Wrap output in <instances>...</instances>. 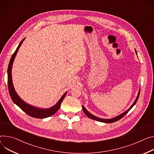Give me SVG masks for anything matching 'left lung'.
Here are the masks:
<instances>
[{"label":"left lung","mask_w":154,"mask_h":154,"mask_svg":"<svg viewBox=\"0 0 154 154\" xmlns=\"http://www.w3.org/2000/svg\"><path fill=\"white\" fill-rule=\"evenodd\" d=\"M135 52H136V54H137V51H136V49H135ZM139 93H140V89L139 90L138 94H137V97H136V100H134V103H133V104L131 106V107H130L128 110L125 111L124 112H123L122 114H120V115H119V116H116V117H114V118L108 119H101V118H99V117H97L93 116V114H91V113H90L85 108L84 106H82V109H83V112H84V113L86 114V116H87V117H89L90 119H93V120H96V121H98V122H103V123H113V122H117V121L119 120H120V119H122L123 116H125L126 114H127L128 112L130 111V110L136 104V102H137V100H138V98H139Z\"/></svg>","instance_id":"obj_1"}]
</instances>
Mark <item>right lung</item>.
<instances>
[{
	"instance_id": "1",
	"label": "right lung",
	"mask_w": 154,
	"mask_h": 154,
	"mask_svg": "<svg viewBox=\"0 0 154 154\" xmlns=\"http://www.w3.org/2000/svg\"><path fill=\"white\" fill-rule=\"evenodd\" d=\"M26 38H23L21 42L20 43L19 45L18 46L17 48L16 49L15 51L14 52L13 54L12 57L10 59L8 69H7V74H8V91L11 98L13 101V102L15 103L16 105H17L20 109H21L24 112H26L27 115L34 117L37 119H45L48 117H50L54 114L57 112L58 110L61 106V104L63 102V100L64 97H65L66 93L67 91H66L64 94L62 96V97L60 98V100L58 101V103L54 105L53 106L47 108V109H42V108H38L34 106H32L29 104L26 103L24 102L20 97L18 96L17 93L16 92L15 88H14L13 84V81H12V76H11V69L13 63L15 60V57L17 54V52L18 51V50L20 47H21L23 41Z\"/></svg>"
}]
</instances>
